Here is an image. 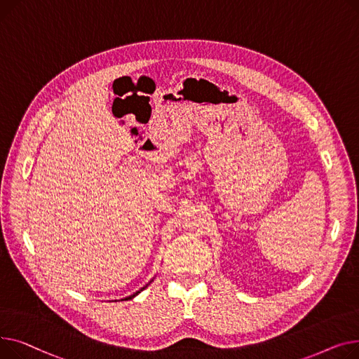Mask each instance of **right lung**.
Here are the masks:
<instances>
[{"instance_id":"add662e5","label":"right lung","mask_w":359,"mask_h":359,"mask_svg":"<svg viewBox=\"0 0 359 359\" xmlns=\"http://www.w3.org/2000/svg\"><path fill=\"white\" fill-rule=\"evenodd\" d=\"M147 285H149V284H146V285H144V287H143V288H140V290H139V291H136V292H135V294H132V296H129V297H126V299H123V300H130V299H133V297H136V296H137V294H139V292H140V291H143V290H144V288H146V287H147Z\"/></svg>"}]
</instances>
